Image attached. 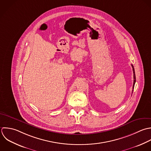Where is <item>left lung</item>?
I'll return each instance as SVG.
<instances>
[{"label": "left lung", "instance_id": "1", "mask_svg": "<svg viewBox=\"0 0 151 151\" xmlns=\"http://www.w3.org/2000/svg\"><path fill=\"white\" fill-rule=\"evenodd\" d=\"M132 65V69H133V73H134V85H133V89H132V92H133V91H134V86H135V83L136 82V76H135V70H134V66Z\"/></svg>", "mask_w": 151, "mask_h": 151}]
</instances>
